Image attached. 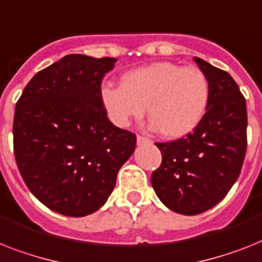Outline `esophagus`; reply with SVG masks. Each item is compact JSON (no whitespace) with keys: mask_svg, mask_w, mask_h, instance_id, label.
<instances>
[{"mask_svg":"<svg viewBox=\"0 0 262 262\" xmlns=\"http://www.w3.org/2000/svg\"><path fill=\"white\" fill-rule=\"evenodd\" d=\"M150 140L146 137H142V136H137V145H145V144H150Z\"/></svg>","mask_w":262,"mask_h":262,"instance_id":"esophagus-1","label":"esophagus"}]
</instances>
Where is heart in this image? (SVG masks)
<instances>
[{
  "mask_svg": "<svg viewBox=\"0 0 262 262\" xmlns=\"http://www.w3.org/2000/svg\"><path fill=\"white\" fill-rule=\"evenodd\" d=\"M101 100L109 118L120 127L141 118L145 106L150 126L165 138L192 133L205 116L209 83L199 68L155 62L122 76L121 86L105 85Z\"/></svg>",
  "mask_w": 262,
  "mask_h": 262,
  "instance_id": "obj_1",
  "label": "heart"
}]
</instances>
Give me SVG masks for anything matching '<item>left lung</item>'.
Here are the masks:
<instances>
[{
  "label": "left lung",
  "instance_id": "1",
  "mask_svg": "<svg viewBox=\"0 0 262 262\" xmlns=\"http://www.w3.org/2000/svg\"><path fill=\"white\" fill-rule=\"evenodd\" d=\"M194 61L209 83L205 116L186 137L156 144L162 162L150 177L162 204L185 216L209 210L228 194L247 151V102L238 85L229 73Z\"/></svg>",
  "mask_w": 262,
  "mask_h": 262
}]
</instances>
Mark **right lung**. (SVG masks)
<instances>
[{"label": "right lung", "mask_w": 262, "mask_h": 262, "mask_svg": "<svg viewBox=\"0 0 262 262\" xmlns=\"http://www.w3.org/2000/svg\"><path fill=\"white\" fill-rule=\"evenodd\" d=\"M116 58L69 54L33 77L15 104L13 144L18 170L53 212L83 217L112 194L136 136L114 126L101 82Z\"/></svg>", "instance_id": "right-lung-1"}]
</instances>
